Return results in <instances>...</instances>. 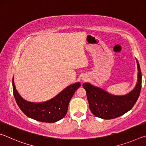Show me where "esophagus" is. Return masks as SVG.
<instances>
[{
  "mask_svg": "<svg viewBox=\"0 0 146 146\" xmlns=\"http://www.w3.org/2000/svg\"><path fill=\"white\" fill-rule=\"evenodd\" d=\"M83 80H85V79H84V78H83Z\"/></svg>",
  "mask_w": 146,
  "mask_h": 146,
  "instance_id": "1",
  "label": "esophagus"
}]
</instances>
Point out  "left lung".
Masks as SVG:
<instances>
[{
	"instance_id": "left-lung-1",
	"label": "left lung",
	"mask_w": 146,
	"mask_h": 146,
	"mask_svg": "<svg viewBox=\"0 0 146 146\" xmlns=\"http://www.w3.org/2000/svg\"><path fill=\"white\" fill-rule=\"evenodd\" d=\"M136 60L138 71L137 82L134 89L126 95H115L90 83L83 84L90 109L94 115L102 119H112L122 116L133 107L140 95L142 85L141 70Z\"/></svg>"
}]
</instances>
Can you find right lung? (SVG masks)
Wrapping results in <instances>:
<instances>
[{
    "label": "right lung",
    "instance_id": "right-lung-1",
    "mask_svg": "<svg viewBox=\"0 0 146 146\" xmlns=\"http://www.w3.org/2000/svg\"><path fill=\"white\" fill-rule=\"evenodd\" d=\"M12 85L17 105L27 117L40 122L53 123L65 117L71 98L80 86V83L78 82L67 86L55 97L42 102H29L22 98L16 90L14 77Z\"/></svg>",
    "mask_w": 146,
    "mask_h": 146
}]
</instances>
